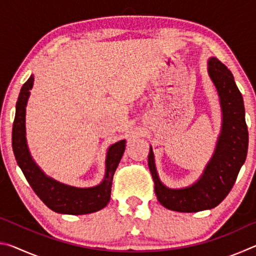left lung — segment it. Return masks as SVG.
<instances>
[{"mask_svg":"<svg viewBox=\"0 0 256 256\" xmlns=\"http://www.w3.org/2000/svg\"><path fill=\"white\" fill-rule=\"evenodd\" d=\"M208 73L214 84L222 108V131L212 157L202 175L192 185L170 188L159 178L154 154L150 146L149 170L160 204L177 212L210 210L222 202L230 192L248 148V131L242 94L228 68L216 58L208 60Z\"/></svg>","mask_w":256,"mask_h":256,"instance_id":"1","label":"left lung"}]
</instances>
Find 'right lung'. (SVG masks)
<instances>
[{
	"mask_svg": "<svg viewBox=\"0 0 256 256\" xmlns=\"http://www.w3.org/2000/svg\"><path fill=\"white\" fill-rule=\"evenodd\" d=\"M34 74L20 90L12 128V148L19 167L34 192L58 214H88L102 210L110 200L112 182L123 157L126 140L115 142L107 149L104 180L92 188H76L47 176L30 154L26 138V107L34 86Z\"/></svg>",
	"mask_w": 256,
	"mask_h": 256,
	"instance_id": "right-lung-1",
	"label": "right lung"
}]
</instances>
